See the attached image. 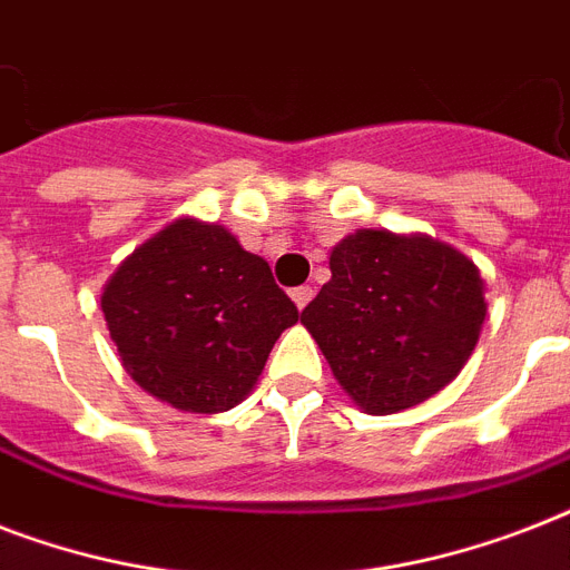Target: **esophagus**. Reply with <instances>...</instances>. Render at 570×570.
<instances>
[{
  "mask_svg": "<svg viewBox=\"0 0 570 570\" xmlns=\"http://www.w3.org/2000/svg\"><path fill=\"white\" fill-rule=\"evenodd\" d=\"M289 298H293L298 311H304V307H307L313 298V286H295L293 293H289Z\"/></svg>",
  "mask_w": 570,
  "mask_h": 570,
  "instance_id": "34e87169",
  "label": "esophagus"
}]
</instances>
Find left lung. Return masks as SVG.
<instances>
[{"label":"left lung","instance_id":"1","mask_svg":"<svg viewBox=\"0 0 570 570\" xmlns=\"http://www.w3.org/2000/svg\"><path fill=\"white\" fill-rule=\"evenodd\" d=\"M302 311L337 384L375 416L414 407L468 364L488 302L476 263L425 233H348Z\"/></svg>","mask_w":570,"mask_h":570}]
</instances>
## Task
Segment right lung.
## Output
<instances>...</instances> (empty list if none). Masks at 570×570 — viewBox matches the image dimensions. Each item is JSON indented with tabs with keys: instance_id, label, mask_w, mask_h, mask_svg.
Masks as SVG:
<instances>
[{
	"instance_id": "obj_1",
	"label": "right lung",
	"mask_w": 570,
	"mask_h": 570,
	"mask_svg": "<svg viewBox=\"0 0 570 570\" xmlns=\"http://www.w3.org/2000/svg\"><path fill=\"white\" fill-rule=\"evenodd\" d=\"M102 316L129 379L186 414L248 396L275 340L298 322L263 257L224 224L174 218L102 286Z\"/></svg>"
}]
</instances>
